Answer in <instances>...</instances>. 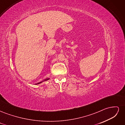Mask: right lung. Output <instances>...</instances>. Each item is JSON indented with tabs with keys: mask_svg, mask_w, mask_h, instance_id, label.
I'll return each mask as SVG.
<instances>
[{
	"mask_svg": "<svg viewBox=\"0 0 125 125\" xmlns=\"http://www.w3.org/2000/svg\"><path fill=\"white\" fill-rule=\"evenodd\" d=\"M49 79H50V78H46V79H45L44 80H43V81H42L41 82H39V83H35V84H40V83H42V82H44V81H47V80H49Z\"/></svg>",
	"mask_w": 125,
	"mask_h": 125,
	"instance_id": "add662e5",
	"label": "right lung"
}]
</instances>
